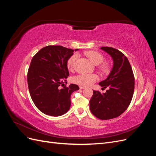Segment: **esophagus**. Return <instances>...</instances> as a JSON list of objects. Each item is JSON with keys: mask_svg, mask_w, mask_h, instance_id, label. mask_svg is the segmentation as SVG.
I'll return each instance as SVG.
<instances>
[{"mask_svg": "<svg viewBox=\"0 0 156 156\" xmlns=\"http://www.w3.org/2000/svg\"><path fill=\"white\" fill-rule=\"evenodd\" d=\"M79 88H80V89H84V88H85V87H83V86H80Z\"/></svg>", "mask_w": 156, "mask_h": 156, "instance_id": "obj_1", "label": "esophagus"}]
</instances>
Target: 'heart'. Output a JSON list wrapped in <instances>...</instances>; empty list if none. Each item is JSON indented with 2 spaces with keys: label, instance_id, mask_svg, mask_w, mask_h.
Here are the masks:
<instances>
[{
  "label": "heart",
  "instance_id": "b5f03b06",
  "mask_svg": "<svg viewBox=\"0 0 156 156\" xmlns=\"http://www.w3.org/2000/svg\"><path fill=\"white\" fill-rule=\"evenodd\" d=\"M85 55L90 59V60L95 65H98L101 64L104 58L103 56L100 53L96 51H87L85 53ZM78 58V55L77 54H73L68 59L67 62V66L69 70H73L75 67V62ZM100 69L103 73H107L109 71V64L107 62H104L100 65ZM98 80V75L96 74H87V73H81L77 75H75L72 78V82L78 84L80 86L87 87L90 85L94 82L97 81Z\"/></svg>",
  "mask_w": 156,
  "mask_h": 156
}]
</instances>
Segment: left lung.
<instances>
[{
  "instance_id": "8db88e82",
  "label": "left lung",
  "mask_w": 156,
  "mask_h": 156,
  "mask_svg": "<svg viewBox=\"0 0 156 156\" xmlns=\"http://www.w3.org/2000/svg\"><path fill=\"white\" fill-rule=\"evenodd\" d=\"M101 49L113 59V68L108 77L99 83L103 88H108L105 93L93 90L90 100V109L100 120L119 116L129 105L135 88V77L128 59L124 53L110 47Z\"/></svg>"
}]
</instances>
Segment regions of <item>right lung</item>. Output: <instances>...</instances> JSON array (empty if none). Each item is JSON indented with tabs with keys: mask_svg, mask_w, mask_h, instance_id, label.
Wrapping results in <instances>:
<instances>
[{
	"mask_svg": "<svg viewBox=\"0 0 156 156\" xmlns=\"http://www.w3.org/2000/svg\"><path fill=\"white\" fill-rule=\"evenodd\" d=\"M73 51L63 46L48 45L32 58L27 73L28 87L34 105L45 115L65 114L70 108L71 95L79 89L75 84L64 85L69 76L67 62Z\"/></svg>",
	"mask_w": 156,
	"mask_h": 156,
	"instance_id": "add662e5",
	"label": "right lung"
}]
</instances>
